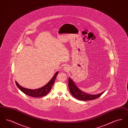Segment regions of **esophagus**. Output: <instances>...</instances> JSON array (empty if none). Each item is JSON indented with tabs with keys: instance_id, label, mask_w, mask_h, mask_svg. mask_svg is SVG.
<instances>
[{
	"instance_id": "esophagus-1",
	"label": "esophagus",
	"mask_w": 128,
	"mask_h": 128,
	"mask_svg": "<svg viewBox=\"0 0 128 128\" xmlns=\"http://www.w3.org/2000/svg\"><path fill=\"white\" fill-rule=\"evenodd\" d=\"M69 70H70L69 68H68V66H64V67H63V70H64L65 72H68V71Z\"/></svg>"
}]
</instances>
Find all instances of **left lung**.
Masks as SVG:
<instances>
[{
    "mask_svg": "<svg viewBox=\"0 0 128 128\" xmlns=\"http://www.w3.org/2000/svg\"><path fill=\"white\" fill-rule=\"evenodd\" d=\"M68 87L73 97L82 101H88L96 99L104 92V91L100 94L94 95L86 94L80 90L70 78H68Z\"/></svg>",
    "mask_w": 128,
    "mask_h": 128,
    "instance_id": "left-lung-1",
    "label": "left lung"
}]
</instances>
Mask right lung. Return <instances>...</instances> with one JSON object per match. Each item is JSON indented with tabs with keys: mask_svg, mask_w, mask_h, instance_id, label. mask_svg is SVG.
Here are the masks:
<instances>
[{
	"mask_svg": "<svg viewBox=\"0 0 128 128\" xmlns=\"http://www.w3.org/2000/svg\"><path fill=\"white\" fill-rule=\"evenodd\" d=\"M58 72H57L56 73H55L53 78L46 85H44V86H43L41 88H40L37 89L32 90V89L25 88L24 87H22L20 85H19L17 82H15L17 87L19 88V89L22 92L24 93L25 94H26V95L33 97V98L42 97L46 96L51 89L52 86L53 85L55 82L56 78V76L58 74Z\"/></svg>",
	"mask_w": 128,
	"mask_h": 128,
	"instance_id": "right-lung-1",
	"label": "right lung"
}]
</instances>
